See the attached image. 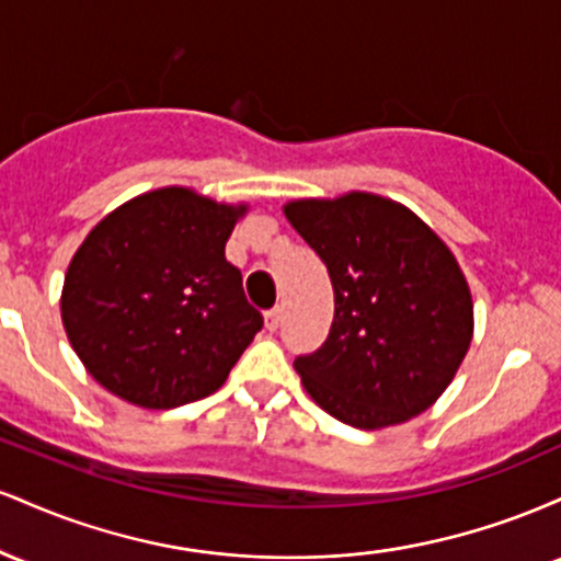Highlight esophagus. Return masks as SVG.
Returning a JSON list of instances; mask_svg holds the SVG:
<instances>
[{"mask_svg": "<svg viewBox=\"0 0 561 561\" xmlns=\"http://www.w3.org/2000/svg\"><path fill=\"white\" fill-rule=\"evenodd\" d=\"M279 324H282V311H279V308H272V311L266 313V330L276 332V330H279Z\"/></svg>", "mask_w": 561, "mask_h": 561, "instance_id": "esophagus-1", "label": "esophagus"}]
</instances>
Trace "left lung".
<instances>
[{
	"label": "left lung",
	"instance_id": "obj_1",
	"mask_svg": "<svg viewBox=\"0 0 561 561\" xmlns=\"http://www.w3.org/2000/svg\"><path fill=\"white\" fill-rule=\"evenodd\" d=\"M282 210L334 289L330 337L295 358L302 388L369 433L420 416L454 382L474 334L456 255L414 210L375 192L300 197Z\"/></svg>",
	"mask_w": 561,
	"mask_h": 561
}]
</instances>
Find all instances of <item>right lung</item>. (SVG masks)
Listing matches in <instances>:
<instances>
[{"instance_id":"1","label":"right lung","mask_w":561,"mask_h":561,"mask_svg":"<svg viewBox=\"0 0 561 561\" xmlns=\"http://www.w3.org/2000/svg\"><path fill=\"white\" fill-rule=\"evenodd\" d=\"M248 203L192 186L141 192L83 237L60 317L83 369L139 409L210 396L263 327L224 255Z\"/></svg>"}]
</instances>
